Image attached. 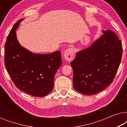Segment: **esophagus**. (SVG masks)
Returning <instances> with one entry per match:
<instances>
[{
  "instance_id": "1",
  "label": "esophagus",
  "mask_w": 127,
  "mask_h": 127,
  "mask_svg": "<svg viewBox=\"0 0 127 127\" xmlns=\"http://www.w3.org/2000/svg\"><path fill=\"white\" fill-rule=\"evenodd\" d=\"M64 57L67 61L70 62L74 58V51L72 48H69L65 50L64 53Z\"/></svg>"
}]
</instances>
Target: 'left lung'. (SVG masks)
<instances>
[{
    "label": "left lung",
    "instance_id": "8db88e82",
    "mask_svg": "<svg viewBox=\"0 0 127 127\" xmlns=\"http://www.w3.org/2000/svg\"><path fill=\"white\" fill-rule=\"evenodd\" d=\"M102 32L90 47L76 53V58L70 64L73 70V87L83 94H95L109 86L120 64L121 40L111 30Z\"/></svg>",
    "mask_w": 127,
    "mask_h": 127
}]
</instances>
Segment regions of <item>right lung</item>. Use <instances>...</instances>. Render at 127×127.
<instances>
[{"instance_id": "add662e5", "label": "right lung", "mask_w": 127, "mask_h": 127, "mask_svg": "<svg viewBox=\"0 0 127 127\" xmlns=\"http://www.w3.org/2000/svg\"><path fill=\"white\" fill-rule=\"evenodd\" d=\"M18 20L10 31L4 45L6 68L15 86L33 96L43 97L52 91L55 73L62 65L60 51L48 54H34L18 42Z\"/></svg>"}]
</instances>
